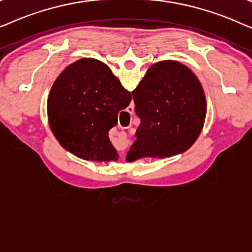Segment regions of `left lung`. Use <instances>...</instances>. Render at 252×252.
I'll return each instance as SVG.
<instances>
[{
	"label": "left lung",
	"mask_w": 252,
	"mask_h": 252,
	"mask_svg": "<svg viewBox=\"0 0 252 252\" xmlns=\"http://www.w3.org/2000/svg\"><path fill=\"white\" fill-rule=\"evenodd\" d=\"M132 95L141 124L127 154L128 161L171 157L184 153L198 137L205 120V95L187 66L175 61L153 65Z\"/></svg>",
	"instance_id": "1"
}]
</instances>
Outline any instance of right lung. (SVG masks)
<instances>
[{
	"mask_svg": "<svg viewBox=\"0 0 252 252\" xmlns=\"http://www.w3.org/2000/svg\"><path fill=\"white\" fill-rule=\"evenodd\" d=\"M132 101L111 70L94 58L68 65L56 79L48 98V119L65 149L89 160H116L109 130Z\"/></svg>",
	"mask_w": 252,
	"mask_h": 252,
	"instance_id": "obj_1",
	"label": "right lung"
}]
</instances>
